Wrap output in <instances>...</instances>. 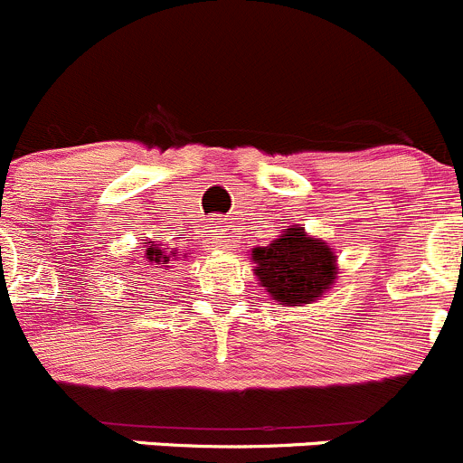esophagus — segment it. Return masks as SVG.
I'll list each match as a JSON object with an SVG mask.
<instances>
[{"instance_id": "esophagus-1", "label": "esophagus", "mask_w": 463, "mask_h": 463, "mask_svg": "<svg viewBox=\"0 0 463 463\" xmlns=\"http://www.w3.org/2000/svg\"><path fill=\"white\" fill-rule=\"evenodd\" d=\"M209 242H212L213 247H218V250H227V247H232L233 236L227 230H213Z\"/></svg>"}]
</instances>
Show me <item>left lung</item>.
I'll return each instance as SVG.
<instances>
[{
	"label": "left lung",
	"mask_w": 463,
	"mask_h": 463,
	"mask_svg": "<svg viewBox=\"0 0 463 463\" xmlns=\"http://www.w3.org/2000/svg\"><path fill=\"white\" fill-rule=\"evenodd\" d=\"M251 259L260 286L286 306L315 301L337 274L331 247L306 236L301 227H290L269 245L254 247Z\"/></svg>",
	"instance_id": "8db88e82"
}]
</instances>
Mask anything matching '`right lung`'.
<instances>
[{
    "instance_id": "1",
    "label": "right lung",
    "mask_w": 463,
    "mask_h": 463,
    "mask_svg": "<svg viewBox=\"0 0 463 463\" xmlns=\"http://www.w3.org/2000/svg\"><path fill=\"white\" fill-rule=\"evenodd\" d=\"M146 259H148L150 263H155V268H157V265H166L168 260H171V254L162 251V250H159V247L150 245L148 250H146Z\"/></svg>"
}]
</instances>
